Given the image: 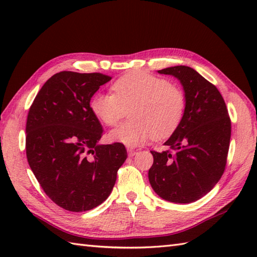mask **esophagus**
<instances>
[{"label":"esophagus","instance_id":"1","mask_svg":"<svg viewBox=\"0 0 257 257\" xmlns=\"http://www.w3.org/2000/svg\"><path fill=\"white\" fill-rule=\"evenodd\" d=\"M127 151H128V156L129 157H134V156H136V155L138 154V152L136 151V150H134V149H128Z\"/></svg>","mask_w":257,"mask_h":257}]
</instances>
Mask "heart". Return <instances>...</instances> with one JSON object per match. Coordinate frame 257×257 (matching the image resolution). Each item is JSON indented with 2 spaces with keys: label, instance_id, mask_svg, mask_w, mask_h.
I'll return each mask as SVG.
<instances>
[{
  "label": "heart",
  "instance_id": "heart-1",
  "mask_svg": "<svg viewBox=\"0 0 257 257\" xmlns=\"http://www.w3.org/2000/svg\"><path fill=\"white\" fill-rule=\"evenodd\" d=\"M112 92H96L90 98L92 113L108 127L127 116L130 121L109 133V139L128 147H139L155 137L165 139L181 123L187 99L179 85L159 76L132 72L119 77Z\"/></svg>",
  "mask_w": 257,
  "mask_h": 257
}]
</instances>
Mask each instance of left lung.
Here are the masks:
<instances>
[{"mask_svg":"<svg viewBox=\"0 0 257 257\" xmlns=\"http://www.w3.org/2000/svg\"><path fill=\"white\" fill-rule=\"evenodd\" d=\"M182 84L187 108L181 123L165 146L151 150L149 182L163 200L190 203L214 188L225 170L231 139V119L216 87L188 66L158 70Z\"/></svg>","mask_w":257,"mask_h":257,"instance_id":"left-lung-1","label":"left lung"}]
</instances>
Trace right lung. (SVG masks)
Segmentation results:
<instances>
[{"mask_svg":"<svg viewBox=\"0 0 257 257\" xmlns=\"http://www.w3.org/2000/svg\"><path fill=\"white\" fill-rule=\"evenodd\" d=\"M110 79L100 73H57L43 85L27 114V161L48 198L67 211L101 204L127 159L122 144H98L102 128L89 106Z\"/></svg>","mask_w":257,"mask_h":257,"instance_id":"obj_1","label":"right lung"}]
</instances>
